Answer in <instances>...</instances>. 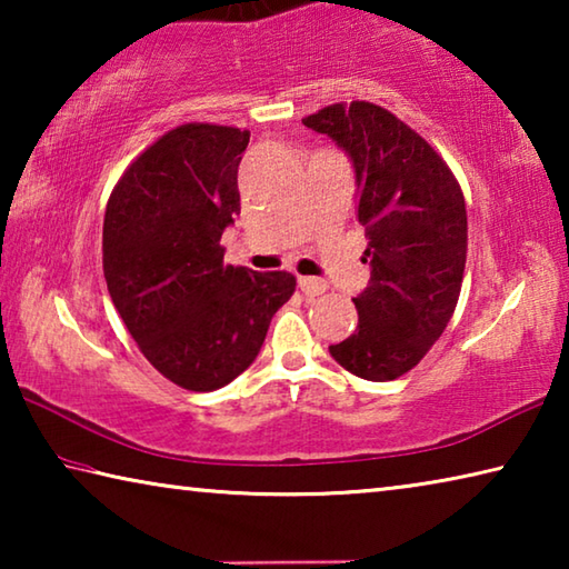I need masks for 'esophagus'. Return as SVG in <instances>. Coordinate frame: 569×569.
I'll return each instance as SVG.
<instances>
[{"mask_svg": "<svg viewBox=\"0 0 569 569\" xmlns=\"http://www.w3.org/2000/svg\"><path fill=\"white\" fill-rule=\"evenodd\" d=\"M298 288H301L306 296H321L329 286H326V281H321V278L301 276V278H298Z\"/></svg>", "mask_w": 569, "mask_h": 569, "instance_id": "esophagus-1", "label": "esophagus"}]
</instances>
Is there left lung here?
<instances>
[{
  "instance_id": "1",
  "label": "left lung",
  "mask_w": 569,
  "mask_h": 569,
  "mask_svg": "<svg viewBox=\"0 0 569 569\" xmlns=\"http://www.w3.org/2000/svg\"><path fill=\"white\" fill-rule=\"evenodd\" d=\"M349 152L356 218L371 281L353 298L359 326L329 346L346 371L391 381L411 371L455 313L467 263V208L439 152L379 104L336 102L303 118Z\"/></svg>"
}]
</instances>
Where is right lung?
Here are the masks:
<instances>
[{
  "mask_svg": "<svg viewBox=\"0 0 569 569\" xmlns=\"http://www.w3.org/2000/svg\"><path fill=\"white\" fill-rule=\"evenodd\" d=\"M250 132L188 122L134 158L102 226V271L146 359L188 391H216L256 361L273 313L296 291L286 271L223 263L240 213Z\"/></svg>",
  "mask_w": 569,
  "mask_h": 569,
  "instance_id": "add662e5",
  "label": "right lung"
}]
</instances>
